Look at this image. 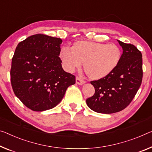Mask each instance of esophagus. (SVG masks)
Instances as JSON below:
<instances>
[{"label":"esophagus","mask_w":152,"mask_h":152,"mask_svg":"<svg viewBox=\"0 0 152 152\" xmlns=\"http://www.w3.org/2000/svg\"><path fill=\"white\" fill-rule=\"evenodd\" d=\"M76 83L78 84V85H82V84L85 83V81H83V79H81L80 77H77Z\"/></svg>","instance_id":"1"}]
</instances>
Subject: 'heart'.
<instances>
[{"mask_svg":"<svg viewBox=\"0 0 152 152\" xmlns=\"http://www.w3.org/2000/svg\"><path fill=\"white\" fill-rule=\"evenodd\" d=\"M121 51L114 44L79 41L71 50L64 48L60 51L64 68L69 72L79 68L83 62V69L90 79H100L110 74L121 60Z\"/></svg>","mask_w":152,"mask_h":152,"instance_id":"heart-1","label":"heart"}]
</instances>
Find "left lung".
Masks as SVG:
<instances>
[{"label":"left lung","instance_id":"8db88e82","mask_svg":"<svg viewBox=\"0 0 152 152\" xmlns=\"http://www.w3.org/2000/svg\"><path fill=\"white\" fill-rule=\"evenodd\" d=\"M118 41L123 50L118 65L108 75L90 82L94 87L95 93L86 100V103L97 113L109 114L124 109L141 85V52L132 44Z\"/></svg>","mask_w":152,"mask_h":152}]
</instances>
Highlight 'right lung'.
I'll return each mask as SVG.
<instances>
[{"label":"right lung","mask_w":152,"mask_h":152,"mask_svg":"<svg viewBox=\"0 0 152 152\" xmlns=\"http://www.w3.org/2000/svg\"><path fill=\"white\" fill-rule=\"evenodd\" d=\"M62 39L37 34L20 42L11 62V82L14 94L34 111L55 107L75 76L62 67L59 56Z\"/></svg>","instance_id":"right-lung-1"}]
</instances>
